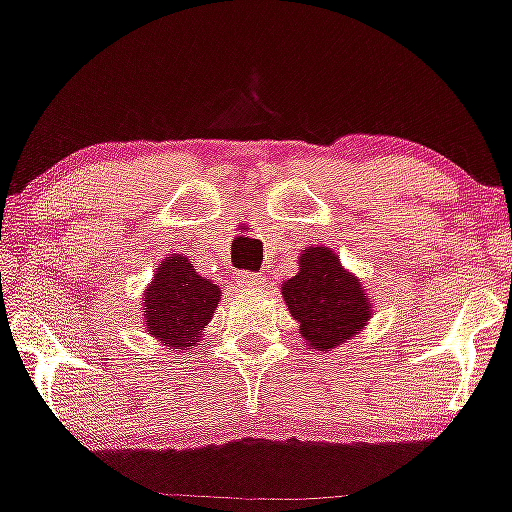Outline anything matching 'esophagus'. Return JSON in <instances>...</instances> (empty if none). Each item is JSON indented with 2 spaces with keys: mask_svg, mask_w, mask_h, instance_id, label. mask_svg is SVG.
<instances>
[{
  "mask_svg": "<svg viewBox=\"0 0 512 512\" xmlns=\"http://www.w3.org/2000/svg\"><path fill=\"white\" fill-rule=\"evenodd\" d=\"M236 281H238V286H243V289H255V286L264 284V276L252 274V272H240L236 276Z\"/></svg>",
  "mask_w": 512,
  "mask_h": 512,
  "instance_id": "esophagus-1",
  "label": "esophagus"
}]
</instances>
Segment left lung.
Wrapping results in <instances>:
<instances>
[{
    "mask_svg": "<svg viewBox=\"0 0 512 512\" xmlns=\"http://www.w3.org/2000/svg\"><path fill=\"white\" fill-rule=\"evenodd\" d=\"M286 308L301 327L303 342L327 354L356 337L373 315L366 286L342 267L327 245H310L298 257V272L281 284Z\"/></svg>",
    "mask_w": 512,
    "mask_h": 512,
    "instance_id": "left-lung-1",
    "label": "left lung"
}]
</instances>
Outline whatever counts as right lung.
I'll list each match as a JSON object with an SVG mask.
<instances>
[{"mask_svg":"<svg viewBox=\"0 0 512 512\" xmlns=\"http://www.w3.org/2000/svg\"><path fill=\"white\" fill-rule=\"evenodd\" d=\"M219 301L221 289L214 281L199 276L185 255H170L144 289V327L158 344L195 349Z\"/></svg>","mask_w":512,"mask_h":512,"instance_id":"1","label":"right lung"}]
</instances>
